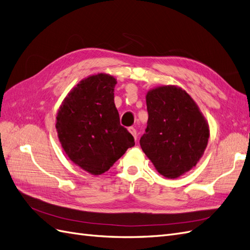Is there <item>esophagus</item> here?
Instances as JSON below:
<instances>
[{
	"label": "esophagus",
	"mask_w": 250,
	"mask_h": 250,
	"mask_svg": "<svg viewBox=\"0 0 250 250\" xmlns=\"http://www.w3.org/2000/svg\"><path fill=\"white\" fill-rule=\"evenodd\" d=\"M128 130H129V132L133 135L134 140H137V138H138V133H137V130H135V128H133V127H129V128H128Z\"/></svg>",
	"instance_id": "obj_1"
}]
</instances>
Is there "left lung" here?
Wrapping results in <instances>:
<instances>
[{
	"label": "left lung",
	"instance_id": "left-lung-1",
	"mask_svg": "<svg viewBox=\"0 0 250 250\" xmlns=\"http://www.w3.org/2000/svg\"><path fill=\"white\" fill-rule=\"evenodd\" d=\"M148 122L140 145L156 170L168 178L190 171L202 156L208 125L186 90L168 85L146 96Z\"/></svg>",
	"mask_w": 250,
	"mask_h": 250
}]
</instances>
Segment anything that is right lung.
I'll return each mask as SVG.
<instances>
[{
	"instance_id": "obj_1",
	"label": "right lung",
	"mask_w": 250,
	"mask_h": 250,
	"mask_svg": "<svg viewBox=\"0 0 250 250\" xmlns=\"http://www.w3.org/2000/svg\"><path fill=\"white\" fill-rule=\"evenodd\" d=\"M116 78L98 74L80 81L57 113L58 139L70 160L93 175L106 172L134 139L120 124L115 105Z\"/></svg>"
}]
</instances>
